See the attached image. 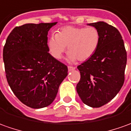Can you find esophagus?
Masks as SVG:
<instances>
[{
	"instance_id": "34e87169",
	"label": "esophagus",
	"mask_w": 131,
	"mask_h": 131,
	"mask_svg": "<svg viewBox=\"0 0 131 131\" xmlns=\"http://www.w3.org/2000/svg\"><path fill=\"white\" fill-rule=\"evenodd\" d=\"M68 71H73V70H75V67H73V66H68Z\"/></svg>"
}]
</instances>
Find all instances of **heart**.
I'll list each match as a JSON object with an SVG mask.
<instances>
[{"instance_id": "obj_1", "label": "heart", "mask_w": 131, "mask_h": 131, "mask_svg": "<svg viewBox=\"0 0 131 131\" xmlns=\"http://www.w3.org/2000/svg\"><path fill=\"white\" fill-rule=\"evenodd\" d=\"M101 41V35L95 27H64L50 38L48 47L50 55L60 59L68 47V59L70 62L85 61L96 52Z\"/></svg>"}]
</instances>
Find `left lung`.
I'll use <instances>...</instances> for the list:
<instances>
[{
	"instance_id": "left-lung-1",
	"label": "left lung",
	"mask_w": 131,
	"mask_h": 131,
	"mask_svg": "<svg viewBox=\"0 0 131 131\" xmlns=\"http://www.w3.org/2000/svg\"><path fill=\"white\" fill-rule=\"evenodd\" d=\"M88 25L98 30L101 41L93 56L78 66L81 79L76 90L85 105L99 108L111 101L122 88L127 53L116 28L103 21Z\"/></svg>"
}]
</instances>
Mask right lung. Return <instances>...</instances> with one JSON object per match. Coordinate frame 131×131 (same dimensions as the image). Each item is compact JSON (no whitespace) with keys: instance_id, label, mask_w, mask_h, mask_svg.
I'll return each instance as SVG.
<instances>
[{"instance_id":"1","label":"right lung","mask_w":131,"mask_h":131,"mask_svg":"<svg viewBox=\"0 0 131 131\" xmlns=\"http://www.w3.org/2000/svg\"><path fill=\"white\" fill-rule=\"evenodd\" d=\"M56 23L17 26L3 48L8 85L19 101L32 108L51 104L68 75L67 66L48 53V32Z\"/></svg>"}]
</instances>
